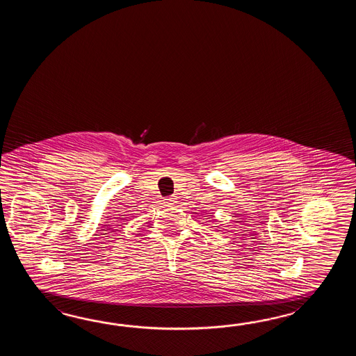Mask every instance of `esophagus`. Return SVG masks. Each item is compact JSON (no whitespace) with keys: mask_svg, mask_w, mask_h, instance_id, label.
<instances>
[{"mask_svg":"<svg viewBox=\"0 0 356 356\" xmlns=\"http://www.w3.org/2000/svg\"><path fill=\"white\" fill-rule=\"evenodd\" d=\"M165 204H175V196H170L168 197V198H165Z\"/></svg>","mask_w":356,"mask_h":356,"instance_id":"obj_1","label":"esophagus"}]
</instances>
